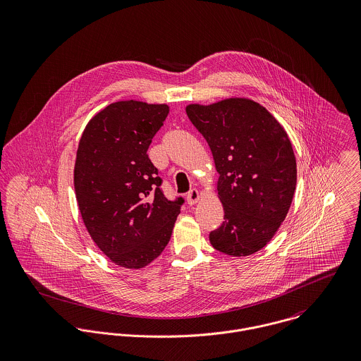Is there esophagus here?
Masks as SVG:
<instances>
[{"label": "esophagus", "instance_id": "1", "mask_svg": "<svg viewBox=\"0 0 361 361\" xmlns=\"http://www.w3.org/2000/svg\"><path fill=\"white\" fill-rule=\"evenodd\" d=\"M186 200H188V204H189V206L196 204V203L200 200V192H199L197 189H192V190L188 193Z\"/></svg>", "mask_w": 361, "mask_h": 361}]
</instances>
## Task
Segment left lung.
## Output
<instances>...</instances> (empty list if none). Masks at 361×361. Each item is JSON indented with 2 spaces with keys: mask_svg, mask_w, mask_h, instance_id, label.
Masks as SVG:
<instances>
[{
  "mask_svg": "<svg viewBox=\"0 0 361 361\" xmlns=\"http://www.w3.org/2000/svg\"><path fill=\"white\" fill-rule=\"evenodd\" d=\"M186 114L219 173L215 193L224 222L209 243L228 256H252L274 238L293 200L298 169L290 139L265 106L246 97L189 104Z\"/></svg>",
  "mask_w": 361,
  "mask_h": 361,
  "instance_id": "obj_1",
  "label": "left lung"
}]
</instances>
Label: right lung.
I'll list each match as a JSON object with an SVG mask.
<instances>
[{"label":"right lung","instance_id":"right-lung-1","mask_svg":"<svg viewBox=\"0 0 361 361\" xmlns=\"http://www.w3.org/2000/svg\"><path fill=\"white\" fill-rule=\"evenodd\" d=\"M169 112L166 104H109L79 140L73 185L83 224L106 257L140 269L168 245L182 199L164 197L147 150Z\"/></svg>","mask_w":361,"mask_h":361}]
</instances>
